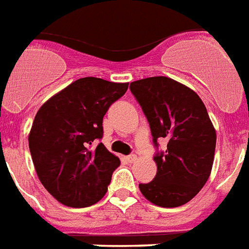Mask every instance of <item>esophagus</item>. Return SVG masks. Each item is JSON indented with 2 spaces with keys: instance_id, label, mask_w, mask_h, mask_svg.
Here are the masks:
<instances>
[{
  "instance_id": "1",
  "label": "esophagus",
  "mask_w": 249,
  "mask_h": 249,
  "mask_svg": "<svg viewBox=\"0 0 249 249\" xmlns=\"http://www.w3.org/2000/svg\"><path fill=\"white\" fill-rule=\"evenodd\" d=\"M126 160L128 162H135L136 160H138V156H136V155H130V156H127Z\"/></svg>"
}]
</instances>
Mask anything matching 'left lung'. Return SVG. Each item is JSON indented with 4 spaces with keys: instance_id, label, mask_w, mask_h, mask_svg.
<instances>
[{
    "instance_id": "8db88e82",
    "label": "left lung",
    "mask_w": 249,
    "mask_h": 249,
    "mask_svg": "<svg viewBox=\"0 0 249 249\" xmlns=\"http://www.w3.org/2000/svg\"><path fill=\"white\" fill-rule=\"evenodd\" d=\"M130 89L148 119L153 143L168 140L165 153L153 158L156 177L139 184L140 192L156 206H182L206 184L214 162L216 132L205 104L193 89L165 76L142 78Z\"/></svg>"
}]
</instances>
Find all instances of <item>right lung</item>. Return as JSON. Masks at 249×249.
<instances>
[{
    "mask_svg": "<svg viewBox=\"0 0 249 249\" xmlns=\"http://www.w3.org/2000/svg\"><path fill=\"white\" fill-rule=\"evenodd\" d=\"M128 82L78 78L40 106L29 134L39 180L56 201L69 207L94 205L107 192L121 160L102 143V119L124 94Z\"/></svg>",
    "mask_w": 249,
    "mask_h": 249,
    "instance_id": "right-lung-1",
    "label": "right lung"
}]
</instances>
